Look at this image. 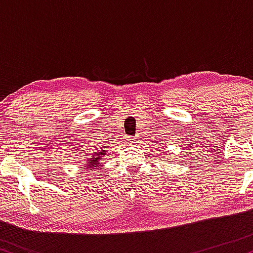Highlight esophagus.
I'll use <instances>...</instances> for the list:
<instances>
[{
    "mask_svg": "<svg viewBox=\"0 0 253 253\" xmlns=\"http://www.w3.org/2000/svg\"><path fill=\"white\" fill-rule=\"evenodd\" d=\"M127 141H128V144H132V143H134V138H132V136H128V138H127Z\"/></svg>",
    "mask_w": 253,
    "mask_h": 253,
    "instance_id": "34e87169",
    "label": "esophagus"
}]
</instances>
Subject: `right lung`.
Listing matches in <instances>:
<instances>
[{
	"mask_svg": "<svg viewBox=\"0 0 253 253\" xmlns=\"http://www.w3.org/2000/svg\"><path fill=\"white\" fill-rule=\"evenodd\" d=\"M104 153H107V150L106 149L100 150V147H98L97 152H94V155H92L91 158H90L89 165L86 169L94 170L96 169V168H98V165H100V162H101V157L104 156Z\"/></svg>",
	"mask_w": 253,
	"mask_h": 253,
	"instance_id": "1",
	"label": "right lung"
}]
</instances>
